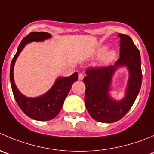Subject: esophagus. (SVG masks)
<instances>
[{
  "mask_svg": "<svg viewBox=\"0 0 154 154\" xmlns=\"http://www.w3.org/2000/svg\"><path fill=\"white\" fill-rule=\"evenodd\" d=\"M83 79V74H78V80H82Z\"/></svg>",
  "mask_w": 154,
  "mask_h": 154,
  "instance_id": "esophagus-1",
  "label": "esophagus"
}]
</instances>
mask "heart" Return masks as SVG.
I'll return each mask as SVG.
<instances>
[{"mask_svg": "<svg viewBox=\"0 0 154 154\" xmlns=\"http://www.w3.org/2000/svg\"><path fill=\"white\" fill-rule=\"evenodd\" d=\"M106 50H107V47H105V46L100 47V48L97 50L96 53H95V56H96V57L101 56V55L104 53V52L106 51ZM117 51L115 50L111 49V50H107V51H106V53H104V54L103 55L102 59H101V64H102L103 65H108V64L111 63L112 62H113L115 59H117Z\"/></svg>", "mask_w": 154, "mask_h": 154, "instance_id": "heart-1", "label": "heart"}]
</instances>
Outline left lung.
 I'll return each mask as SVG.
<instances>
[{"instance_id": "obj_1", "label": "left lung", "mask_w": 154, "mask_h": 154, "mask_svg": "<svg viewBox=\"0 0 154 154\" xmlns=\"http://www.w3.org/2000/svg\"><path fill=\"white\" fill-rule=\"evenodd\" d=\"M120 59L107 68H89L83 78L86 86L85 104L91 117L100 123H114L123 118L133 105L141 86L142 74L140 52L128 35L119 34ZM126 66L129 79L125 97L120 101L109 95L112 79L116 71Z\"/></svg>"}]
</instances>
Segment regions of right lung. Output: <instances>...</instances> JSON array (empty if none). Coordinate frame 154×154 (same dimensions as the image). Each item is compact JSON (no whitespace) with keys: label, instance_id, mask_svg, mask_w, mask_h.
<instances>
[{"label":"right lung","instance_id":"right-lung-1","mask_svg":"<svg viewBox=\"0 0 154 154\" xmlns=\"http://www.w3.org/2000/svg\"><path fill=\"white\" fill-rule=\"evenodd\" d=\"M52 35L47 32H31L24 37L18 47L10 65V79L13 95L21 110L31 118L40 121H47L56 117L63 106L64 101L72 86L78 79V74L75 72L70 77H59L55 81L50 90L41 96L30 98L21 93L15 84L13 68L18 56L28 43L41 42L51 38Z\"/></svg>","mask_w":154,"mask_h":154}]
</instances>
